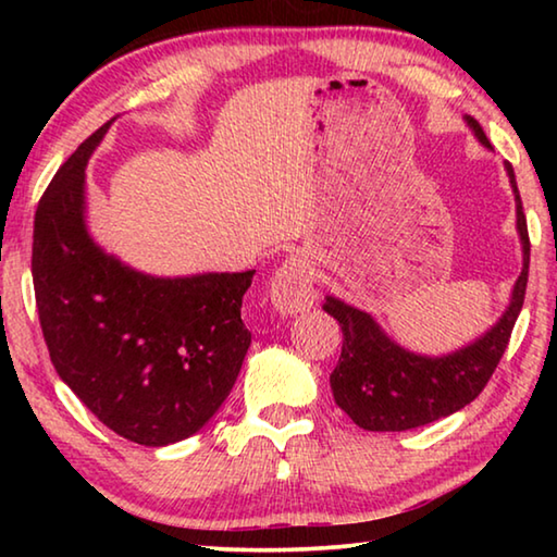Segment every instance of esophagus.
Wrapping results in <instances>:
<instances>
[{
  "label": "esophagus",
  "instance_id": "1",
  "mask_svg": "<svg viewBox=\"0 0 557 557\" xmlns=\"http://www.w3.org/2000/svg\"><path fill=\"white\" fill-rule=\"evenodd\" d=\"M272 307L280 314H301L309 312L317 301L314 270L305 256H289L272 275L270 285Z\"/></svg>",
  "mask_w": 557,
  "mask_h": 557
}]
</instances>
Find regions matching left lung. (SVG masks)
Listing matches in <instances>:
<instances>
[{
    "instance_id": "obj_1",
    "label": "left lung",
    "mask_w": 557,
    "mask_h": 557,
    "mask_svg": "<svg viewBox=\"0 0 557 557\" xmlns=\"http://www.w3.org/2000/svg\"><path fill=\"white\" fill-rule=\"evenodd\" d=\"M465 122L474 132L479 145L492 149L482 125L469 115H465ZM504 169L516 199V231L521 238L523 268L504 314L482 336L451 354H414L395 344L369 312L346 305L338 297H326L324 312L332 314L344 332L342 358L329 375V383L336 405L358 428L403 432L430 425L474 400L496 371V363L502 361L511 338V329L521 314L528 260H531V243H528V225L513 166L506 162Z\"/></svg>"
}]
</instances>
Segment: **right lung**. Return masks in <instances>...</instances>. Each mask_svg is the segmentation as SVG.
<instances>
[{
    "label": "right lung",
    "mask_w": 557,
    "mask_h": 557,
    "mask_svg": "<svg viewBox=\"0 0 557 557\" xmlns=\"http://www.w3.org/2000/svg\"><path fill=\"white\" fill-rule=\"evenodd\" d=\"M108 129L65 159L36 209V307L53 369L83 405L120 437L164 447L228 398L250 346L240 307L256 270L157 277L98 245L86 166Z\"/></svg>",
    "instance_id": "add662e5"
}]
</instances>
